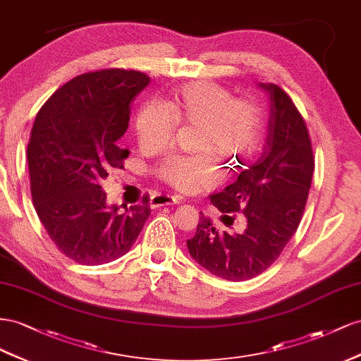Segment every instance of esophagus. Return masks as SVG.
I'll use <instances>...</instances> for the list:
<instances>
[{"instance_id":"1","label":"esophagus","mask_w":361,"mask_h":361,"mask_svg":"<svg viewBox=\"0 0 361 361\" xmlns=\"http://www.w3.org/2000/svg\"><path fill=\"white\" fill-rule=\"evenodd\" d=\"M178 202H180V197H172V195H166V193H157L149 200L151 207H160V205H171V204H178Z\"/></svg>"}]
</instances>
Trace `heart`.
<instances>
[{
  "label": "heart",
  "mask_w": 361,
  "mask_h": 361,
  "mask_svg": "<svg viewBox=\"0 0 361 361\" xmlns=\"http://www.w3.org/2000/svg\"><path fill=\"white\" fill-rule=\"evenodd\" d=\"M177 126L197 127L193 156L172 154L156 168L168 186L192 192L212 188L221 180L213 155L234 169L259 151L263 140V111L252 98H233L214 83L197 81L173 95L169 107L156 99L143 102L135 119L137 143L145 151H160L171 142Z\"/></svg>",
  "instance_id": "1"
}]
</instances>
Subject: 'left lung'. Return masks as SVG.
<instances>
[{
  "instance_id": "8db88e82",
  "label": "left lung",
  "mask_w": 361,
  "mask_h": 361,
  "mask_svg": "<svg viewBox=\"0 0 361 361\" xmlns=\"http://www.w3.org/2000/svg\"><path fill=\"white\" fill-rule=\"evenodd\" d=\"M262 87L271 97L264 151L233 184L210 197L224 218L234 221L231 213H243L246 228L242 234L218 233L202 214L188 240L195 260L230 281L260 275L280 257L301 222L314 171L312 140L300 110L280 86Z\"/></svg>"
}]
</instances>
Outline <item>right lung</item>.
<instances>
[{
    "label": "right lung",
    "instance_id": "right-lung-1",
    "mask_svg": "<svg viewBox=\"0 0 361 361\" xmlns=\"http://www.w3.org/2000/svg\"><path fill=\"white\" fill-rule=\"evenodd\" d=\"M148 83L135 69L86 72L37 113L27 148L33 204L49 239L75 263L104 264L127 254L151 213L147 198L130 209L107 207L101 189L128 157L118 140L128 128L133 98Z\"/></svg>",
    "mask_w": 361,
    "mask_h": 361
}]
</instances>
